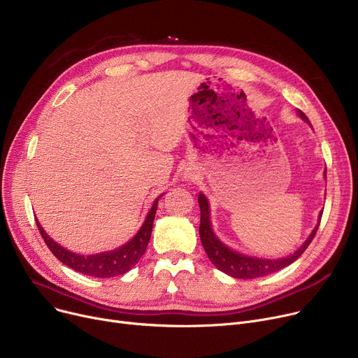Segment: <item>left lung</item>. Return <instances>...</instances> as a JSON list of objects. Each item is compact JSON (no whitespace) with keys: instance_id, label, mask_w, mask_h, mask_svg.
<instances>
[{"instance_id":"1","label":"left lung","mask_w":358,"mask_h":358,"mask_svg":"<svg viewBox=\"0 0 358 358\" xmlns=\"http://www.w3.org/2000/svg\"><path fill=\"white\" fill-rule=\"evenodd\" d=\"M299 116L309 123V119L306 117L303 111L299 110ZM199 206H200L199 234H200L203 248L216 268H219L223 273H227L228 275H231L234 278H242V280L258 278V277L273 274L281 268L290 266L292 262H294L300 255L306 251V248L310 245V242L315 238L316 231L319 228V223H317L315 229L310 232L309 238L305 241L303 245L285 258H277V259L255 258V257L239 254L224 245V243H222L217 239V236L212 231L210 209H209L208 199H206V196L201 193L199 194ZM321 217H322V212H321V215H319V222H321Z\"/></svg>"}]
</instances>
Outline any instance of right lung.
I'll list each match as a JSON object with an SVG mask.
<instances>
[{
	"label": "right lung",
	"mask_w": 358,
	"mask_h": 358,
	"mask_svg": "<svg viewBox=\"0 0 358 358\" xmlns=\"http://www.w3.org/2000/svg\"><path fill=\"white\" fill-rule=\"evenodd\" d=\"M159 197L154 201L152 208H150L139 232L127 243H124V245H122L120 248H116L113 251L100 252V254H94V255H80V254H75V252L61 247L59 243H56L43 231L39 222H36V223H37V228H39V232H41L43 241L46 242L48 248L52 251V254L56 258H58L61 262H64L65 266L71 267L75 271L83 273L85 275H92V277L107 278V277L122 275V274L127 273L129 270L134 268L138 264L141 257L146 251V247H148L149 239H150V234H152L154 219H155Z\"/></svg>",
	"instance_id": "add662e5"
}]
</instances>
